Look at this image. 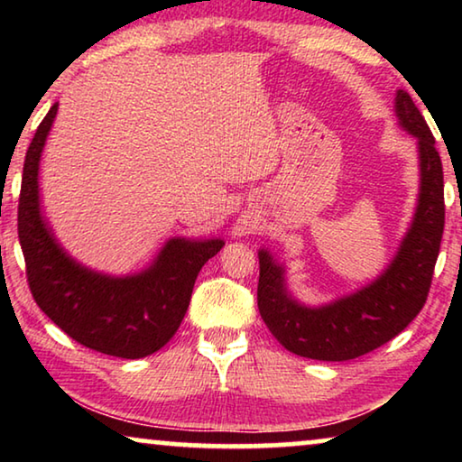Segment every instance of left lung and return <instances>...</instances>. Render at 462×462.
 <instances>
[{
	"instance_id": "obj_1",
	"label": "left lung",
	"mask_w": 462,
	"mask_h": 462,
	"mask_svg": "<svg viewBox=\"0 0 462 462\" xmlns=\"http://www.w3.org/2000/svg\"><path fill=\"white\" fill-rule=\"evenodd\" d=\"M395 114L418 138L421 187L413 224L389 269L355 295L324 308H303L287 295L283 269L259 253V311L289 353L316 361H350L395 338L428 300L444 232V175L434 136L408 91H397Z\"/></svg>"
}]
</instances>
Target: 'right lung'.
I'll return each instance as SVG.
<instances>
[{
    "instance_id": "add662e5",
    "label": "right lung",
    "mask_w": 462,
    "mask_h": 462,
    "mask_svg": "<svg viewBox=\"0 0 462 462\" xmlns=\"http://www.w3.org/2000/svg\"><path fill=\"white\" fill-rule=\"evenodd\" d=\"M59 104L28 146L18 201V238L30 293L75 342L120 358H143L173 338L189 308L195 279L222 240H169L151 269L136 277H106L62 253L38 206V161Z\"/></svg>"
}]
</instances>
